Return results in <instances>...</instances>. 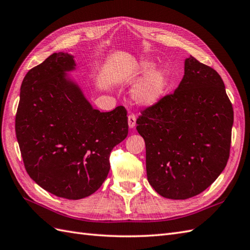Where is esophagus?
I'll list each match as a JSON object with an SVG mask.
<instances>
[{"mask_svg": "<svg viewBox=\"0 0 250 250\" xmlns=\"http://www.w3.org/2000/svg\"><path fill=\"white\" fill-rule=\"evenodd\" d=\"M127 125H129L130 129H134L136 125V116L134 114H130L127 117Z\"/></svg>", "mask_w": 250, "mask_h": 250, "instance_id": "obj_1", "label": "esophagus"}]
</instances>
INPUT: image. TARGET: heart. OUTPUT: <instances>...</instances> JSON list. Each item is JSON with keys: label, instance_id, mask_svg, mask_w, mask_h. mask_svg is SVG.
<instances>
[{"label": "heart", "instance_id": "1", "mask_svg": "<svg viewBox=\"0 0 250 250\" xmlns=\"http://www.w3.org/2000/svg\"><path fill=\"white\" fill-rule=\"evenodd\" d=\"M151 66V62L135 64L131 68V74L133 76H137ZM172 81H173V73H172V69L169 66L165 65L153 69L145 75L139 80L136 86L134 87L133 97L137 104L142 105H154L167 94L168 89L172 84Z\"/></svg>", "mask_w": 250, "mask_h": 250}]
</instances>
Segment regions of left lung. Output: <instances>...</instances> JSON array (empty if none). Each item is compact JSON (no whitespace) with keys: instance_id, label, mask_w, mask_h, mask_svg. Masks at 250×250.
<instances>
[{"instance_id":"1","label":"left lung","mask_w":250,"mask_h":250,"mask_svg":"<svg viewBox=\"0 0 250 250\" xmlns=\"http://www.w3.org/2000/svg\"><path fill=\"white\" fill-rule=\"evenodd\" d=\"M146 176L159 195L186 200L202 193L225 169L233 108L212 67L190 56L173 94L142 112Z\"/></svg>"}]
</instances>
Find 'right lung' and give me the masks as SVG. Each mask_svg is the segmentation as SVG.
Instances as JSON below:
<instances>
[{"label":"right lung","mask_w":250,"mask_h":250,"mask_svg":"<svg viewBox=\"0 0 250 250\" xmlns=\"http://www.w3.org/2000/svg\"><path fill=\"white\" fill-rule=\"evenodd\" d=\"M74 56L50 55L24 77L16 134L28 175L44 190L67 200L97 191L110 171V154L127 136L124 106L93 108L67 76Z\"/></svg>","instance_id":"add662e5"}]
</instances>
